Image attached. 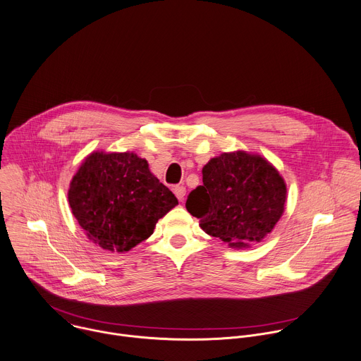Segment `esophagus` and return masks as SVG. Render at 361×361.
Here are the masks:
<instances>
[{"mask_svg":"<svg viewBox=\"0 0 361 361\" xmlns=\"http://www.w3.org/2000/svg\"><path fill=\"white\" fill-rule=\"evenodd\" d=\"M174 194H176V197H177L180 201H183L184 197H185V187H184V185H176V187H174Z\"/></svg>","mask_w":361,"mask_h":361,"instance_id":"esophagus-1","label":"esophagus"}]
</instances>
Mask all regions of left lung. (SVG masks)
<instances>
[{
  "label": "left lung",
  "instance_id": "obj_1",
  "mask_svg": "<svg viewBox=\"0 0 361 361\" xmlns=\"http://www.w3.org/2000/svg\"><path fill=\"white\" fill-rule=\"evenodd\" d=\"M286 184L264 157L222 153L202 169V185L188 194L185 208L211 236L231 248L261 243L283 214Z\"/></svg>",
  "mask_w": 361,
  "mask_h": 361
}]
</instances>
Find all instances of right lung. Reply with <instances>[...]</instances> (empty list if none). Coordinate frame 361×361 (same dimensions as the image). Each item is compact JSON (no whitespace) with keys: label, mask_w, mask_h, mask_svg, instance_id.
<instances>
[{"label":"right lung","mask_w":361,"mask_h":361,"mask_svg":"<svg viewBox=\"0 0 361 361\" xmlns=\"http://www.w3.org/2000/svg\"><path fill=\"white\" fill-rule=\"evenodd\" d=\"M68 200L89 239L106 251L128 252L147 239L178 201L132 152L90 153L73 176Z\"/></svg>","instance_id":"1"}]
</instances>
